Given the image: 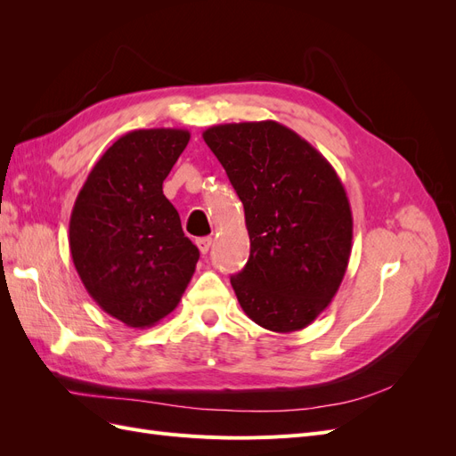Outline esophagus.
Returning <instances> with one entry per match:
<instances>
[{
    "label": "esophagus",
    "mask_w": 456,
    "mask_h": 456,
    "mask_svg": "<svg viewBox=\"0 0 456 456\" xmlns=\"http://www.w3.org/2000/svg\"><path fill=\"white\" fill-rule=\"evenodd\" d=\"M196 245H198V249H200L201 255H207V253H209V249H211L213 240H211V238H200V240L196 241Z\"/></svg>",
    "instance_id": "esophagus-1"
}]
</instances>
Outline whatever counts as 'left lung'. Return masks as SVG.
<instances>
[{
  "label": "left lung",
  "instance_id": "obj_1",
  "mask_svg": "<svg viewBox=\"0 0 456 456\" xmlns=\"http://www.w3.org/2000/svg\"><path fill=\"white\" fill-rule=\"evenodd\" d=\"M203 141L243 203L251 255L230 281L273 333L308 327L337 295L352 253V209L337 171L278 121L213 126Z\"/></svg>",
  "mask_w": 456,
  "mask_h": 456
}]
</instances>
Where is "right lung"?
<instances>
[{"label": "right lung", "instance_id": "1", "mask_svg": "<svg viewBox=\"0 0 456 456\" xmlns=\"http://www.w3.org/2000/svg\"><path fill=\"white\" fill-rule=\"evenodd\" d=\"M190 141L186 129H139L94 163L70 215V253L81 283L106 314L134 329L171 314L196 272L198 247L163 196Z\"/></svg>", "mask_w": 456, "mask_h": 456}]
</instances>
